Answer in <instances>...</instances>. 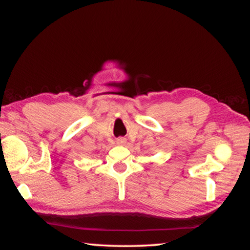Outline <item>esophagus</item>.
<instances>
[{
	"mask_svg": "<svg viewBox=\"0 0 250 250\" xmlns=\"http://www.w3.org/2000/svg\"><path fill=\"white\" fill-rule=\"evenodd\" d=\"M117 144H118V145H125V139H124V137H119V139L117 140Z\"/></svg>",
	"mask_w": 250,
	"mask_h": 250,
	"instance_id": "esophagus-1",
	"label": "esophagus"
}]
</instances>
